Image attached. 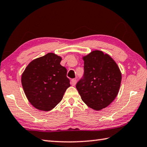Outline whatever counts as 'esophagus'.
I'll use <instances>...</instances> for the list:
<instances>
[{
    "instance_id": "1",
    "label": "esophagus",
    "mask_w": 147,
    "mask_h": 147,
    "mask_svg": "<svg viewBox=\"0 0 147 147\" xmlns=\"http://www.w3.org/2000/svg\"><path fill=\"white\" fill-rule=\"evenodd\" d=\"M71 85H72V86H75V85L76 84V83H77V80H76V79H71Z\"/></svg>"
}]
</instances>
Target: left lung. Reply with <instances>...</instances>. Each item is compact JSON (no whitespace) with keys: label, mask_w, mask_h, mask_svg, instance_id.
<instances>
[{"label":"left lung","mask_w":147,"mask_h":147,"mask_svg":"<svg viewBox=\"0 0 147 147\" xmlns=\"http://www.w3.org/2000/svg\"><path fill=\"white\" fill-rule=\"evenodd\" d=\"M82 59L84 73L77 83L76 88L88 107L101 110L117 96L121 81V71L115 61L102 51H92Z\"/></svg>","instance_id":"8db88e82"}]
</instances>
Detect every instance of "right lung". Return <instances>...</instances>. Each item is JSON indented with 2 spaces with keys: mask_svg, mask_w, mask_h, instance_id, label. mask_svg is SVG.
I'll return each instance as SVG.
<instances>
[{
  "mask_svg": "<svg viewBox=\"0 0 147 147\" xmlns=\"http://www.w3.org/2000/svg\"><path fill=\"white\" fill-rule=\"evenodd\" d=\"M61 57L54 53L32 60L22 75L27 99L36 109L49 111L61 100L70 86L67 70L60 65Z\"/></svg>",
  "mask_w": 147,
  "mask_h": 147,
  "instance_id": "add662e5",
  "label": "right lung"
}]
</instances>
